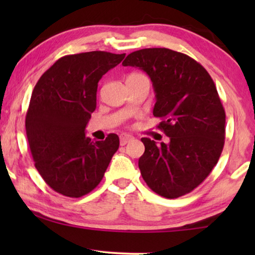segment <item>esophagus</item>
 I'll list each match as a JSON object with an SVG mask.
<instances>
[{
	"label": "esophagus",
	"mask_w": 255,
	"mask_h": 255,
	"mask_svg": "<svg viewBox=\"0 0 255 255\" xmlns=\"http://www.w3.org/2000/svg\"><path fill=\"white\" fill-rule=\"evenodd\" d=\"M120 139H121V145L124 146V145H127L128 141L132 140V139H133V137H132V135H130V134L122 133V134L120 135Z\"/></svg>",
	"instance_id": "obj_1"
}]
</instances>
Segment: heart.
<instances>
[{
    "label": "heart",
    "mask_w": 255,
    "mask_h": 255,
    "mask_svg": "<svg viewBox=\"0 0 255 255\" xmlns=\"http://www.w3.org/2000/svg\"><path fill=\"white\" fill-rule=\"evenodd\" d=\"M139 79H147V78H146L144 74H141V73H130L127 78V80H139Z\"/></svg>",
    "instance_id": "heart-1"
}]
</instances>
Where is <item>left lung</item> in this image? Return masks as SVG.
I'll use <instances>...</instances> for the list:
<instances>
[{"label":"left lung","instance_id":"left-lung-1","mask_svg":"<svg viewBox=\"0 0 255 255\" xmlns=\"http://www.w3.org/2000/svg\"><path fill=\"white\" fill-rule=\"evenodd\" d=\"M123 66L142 69L153 82L154 117L169 144L141 138L138 166L146 184L160 196L176 198L200 186L224 147L225 110L214 80L189 55L169 48H142Z\"/></svg>","mask_w":255,"mask_h":255}]
</instances>
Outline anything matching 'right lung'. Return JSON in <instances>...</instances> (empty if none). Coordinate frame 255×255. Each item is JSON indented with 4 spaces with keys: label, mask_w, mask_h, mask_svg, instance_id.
I'll list each match as a JSON object with an SVG mask.
<instances>
[{
    "label": "right lung",
    "mask_w": 255,
    "mask_h": 255,
    "mask_svg": "<svg viewBox=\"0 0 255 255\" xmlns=\"http://www.w3.org/2000/svg\"><path fill=\"white\" fill-rule=\"evenodd\" d=\"M124 57L104 51L65 55L34 86L25 117L30 151L40 176L64 196L95 189L120 147L117 134L95 141L85 128L96 109L99 81Z\"/></svg>",
    "instance_id": "obj_1"
}]
</instances>
